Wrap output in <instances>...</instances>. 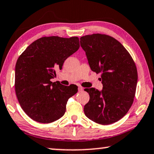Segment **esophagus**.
Listing matches in <instances>:
<instances>
[{"label": "esophagus", "mask_w": 154, "mask_h": 154, "mask_svg": "<svg viewBox=\"0 0 154 154\" xmlns=\"http://www.w3.org/2000/svg\"><path fill=\"white\" fill-rule=\"evenodd\" d=\"M78 89H79V91H82V90H83V87L81 86H79V88H78Z\"/></svg>", "instance_id": "34e87169"}]
</instances>
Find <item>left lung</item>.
I'll use <instances>...</instances> for the list:
<instances>
[{"mask_svg": "<svg viewBox=\"0 0 154 154\" xmlns=\"http://www.w3.org/2000/svg\"><path fill=\"white\" fill-rule=\"evenodd\" d=\"M91 69L101 73L102 91L85 89L89 100L84 107L86 116L100 125L117 122L133 104L138 81L136 64L128 51L114 38L94 34L80 38Z\"/></svg>", "mask_w": 154, "mask_h": 154, "instance_id": "obj_1", "label": "left lung"}]
</instances>
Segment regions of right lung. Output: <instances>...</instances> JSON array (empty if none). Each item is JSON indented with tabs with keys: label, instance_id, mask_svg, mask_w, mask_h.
Segmentation results:
<instances>
[{
	"label": "right lung",
	"instance_id": "1",
	"mask_svg": "<svg viewBox=\"0 0 154 154\" xmlns=\"http://www.w3.org/2000/svg\"><path fill=\"white\" fill-rule=\"evenodd\" d=\"M76 36H45L33 42L18 57L15 67V91L28 116L41 123H50L65 114L70 97L78 87L52 82L56 69L79 49Z\"/></svg>",
	"mask_w": 154,
	"mask_h": 154
}]
</instances>
